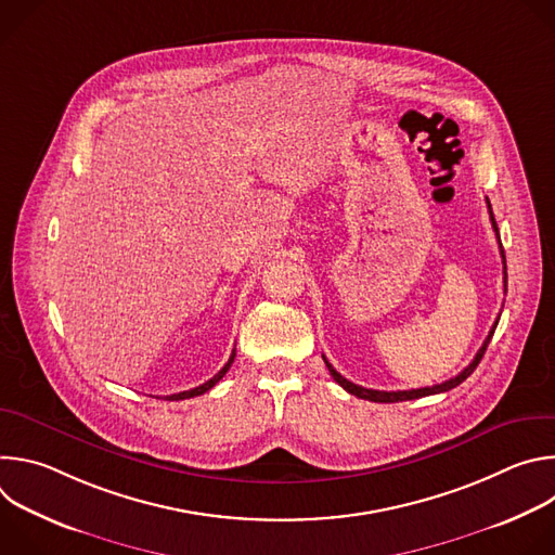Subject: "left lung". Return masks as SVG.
<instances>
[{
    "instance_id": "obj_1",
    "label": "left lung",
    "mask_w": 555,
    "mask_h": 555,
    "mask_svg": "<svg viewBox=\"0 0 555 555\" xmlns=\"http://www.w3.org/2000/svg\"><path fill=\"white\" fill-rule=\"evenodd\" d=\"M488 208H490V219H492V228H494V232H496V236H499V225H496V219H494V212H492V204H490V199H488ZM499 242H501V236H499ZM501 257H503V283H505V292H507V266H505V250H503V246H501ZM496 325H499V321L492 325V330H490V334H488V338H486V343H483V347L477 351V356H474V360L459 373V375H454V377H450V379H446V382H441V384H435V386H426V388H413V390H373V388H364V386H358V384H353V382H349L347 377H343L332 364H330V360L323 356V360H325V364H327V369H330V373H332V377L347 390V392H351V395H356V398H360V400H369V402H379V404H390V402H406V400H420V398H426V395H437V392H446V390H450V388H454V386H459L463 379H467L472 373H474V369L479 366V362H481V358L486 356V349H488V345H490V340H492V336H494V330H496Z\"/></svg>"
}]
</instances>
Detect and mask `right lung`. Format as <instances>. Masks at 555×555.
<instances>
[{
	"mask_svg": "<svg viewBox=\"0 0 555 555\" xmlns=\"http://www.w3.org/2000/svg\"><path fill=\"white\" fill-rule=\"evenodd\" d=\"M232 362H234V349H232V353H230V358H228V362L223 364V369L219 371V373H215L208 382H204V384H199L197 388H191V390H182V392H173V395H167L165 400H169V402H178V400H189V398H197V395H204L206 390H210L225 373H228V369L232 366Z\"/></svg>",
	"mask_w": 555,
	"mask_h": 555,
	"instance_id": "1",
	"label": "right lung"
}]
</instances>
